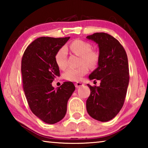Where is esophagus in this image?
<instances>
[{
  "label": "esophagus",
  "mask_w": 148,
  "mask_h": 148,
  "mask_svg": "<svg viewBox=\"0 0 148 148\" xmlns=\"http://www.w3.org/2000/svg\"><path fill=\"white\" fill-rule=\"evenodd\" d=\"M84 84L82 83V82H77V83L75 84V86H76V88H79L80 87L84 86Z\"/></svg>",
  "instance_id": "esophagus-1"
}]
</instances>
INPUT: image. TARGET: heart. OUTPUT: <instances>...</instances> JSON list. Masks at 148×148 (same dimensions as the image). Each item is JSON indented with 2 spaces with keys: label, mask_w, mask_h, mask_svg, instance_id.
<instances>
[{
  "label": "heart",
  "mask_w": 148,
  "mask_h": 148,
  "mask_svg": "<svg viewBox=\"0 0 148 148\" xmlns=\"http://www.w3.org/2000/svg\"><path fill=\"white\" fill-rule=\"evenodd\" d=\"M69 49L74 53L81 56V64H86L90 68L96 66L99 56L96 52L91 51V46L88 42L82 40H76L69 45ZM67 51L65 47L60 49L56 56V61L59 69H64L66 67ZM88 72L86 65L79 68H70L64 72V78L69 81H79L82 76Z\"/></svg>",
  "instance_id": "b5f03b06"
}]
</instances>
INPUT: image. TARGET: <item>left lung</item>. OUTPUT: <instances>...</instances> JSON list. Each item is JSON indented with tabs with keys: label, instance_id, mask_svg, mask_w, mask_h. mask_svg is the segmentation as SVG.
Masks as SVG:
<instances>
[{
	"label": "left lung",
	"instance_id": "1",
	"mask_svg": "<svg viewBox=\"0 0 148 148\" xmlns=\"http://www.w3.org/2000/svg\"><path fill=\"white\" fill-rule=\"evenodd\" d=\"M98 45V67L89 76L101 81L100 86H87L91 94L86 101L87 113L99 121H108L122 108L129 82L128 59L123 47L113 36L104 32L87 36Z\"/></svg>",
	"mask_w": 148,
	"mask_h": 148
}]
</instances>
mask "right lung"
<instances>
[{"label": "right lung", "instance_id": "right-lung-1", "mask_svg": "<svg viewBox=\"0 0 148 148\" xmlns=\"http://www.w3.org/2000/svg\"><path fill=\"white\" fill-rule=\"evenodd\" d=\"M70 37H40L27 47L21 61L23 90L31 111L42 121L54 124L63 119L67 102L75 90L71 82L55 89L51 83L59 76L57 51Z\"/></svg>", "mask_w": 148, "mask_h": 148}]
</instances>
